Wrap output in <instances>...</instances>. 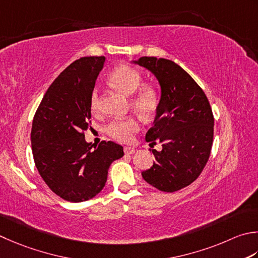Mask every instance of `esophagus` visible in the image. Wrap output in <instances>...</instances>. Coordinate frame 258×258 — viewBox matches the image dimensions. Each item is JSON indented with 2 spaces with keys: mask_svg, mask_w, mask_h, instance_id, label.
Masks as SVG:
<instances>
[{
  "mask_svg": "<svg viewBox=\"0 0 258 258\" xmlns=\"http://www.w3.org/2000/svg\"><path fill=\"white\" fill-rule=\"evenodd\" d=\"M135 152V149L134 148H131V146H125L124 148V153L125 154H133Z\"/></svg>",
  "mask_w": 258,
  "mask_h": 258,
  "instance_id": "1",
  "label": "esophagus"
}]
</instances>
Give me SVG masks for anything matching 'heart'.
<instances>
[{"instance_id": "heart-1", "label": "heart", "mask_w": 258, "mask_h": 258, "mask_svg": "<svg viewBox=\"0 0 258 258\" xmlns=\"http://www.w3.org/2000/svg\"><path fill=\"white\" fill-rule=\"evenodd\" d=\"M109 83L115 88L130 95V106L144 117L153 116L160 105V93L153 85L142 84L143 76L140 70L128 64H119L110 72L108 76ZM90 108L97 112L99 107L98 88L95 87L90 94ZM140 131V123L136 117H126L114 119L105 127V132L110 138L120 143H127Z\"/></svg>"}]
</instances>
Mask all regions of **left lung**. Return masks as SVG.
<instances>
[{"label":"left lung","mask_w":258,"mask_h":258,"mask_svg":"<svg viewBox=\"0 0 258 258\" xmlns=\"http://www.w3.org/2000/svg\"><path fill=\"white\" fill-rule=\"evenodd\" d=\"M135 63L152 72L161 86V99L153 126L145 135L153 165L143 179L164 192L189 185L203 172L214 140V114L204 90L179 64L168 59L141 57ZM151 150V149H150Z\"/></svg>","instance_id":"obj_1"}]
</instances>
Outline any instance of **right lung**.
I'll return each mask as SVG.
<instances>
[{
    "label": "right lung",
    "mask_w": 258,
    "mask_h": 258,
    "mask_svg": "<svg viewBox=\"0 0 258 258\" xmlns=\"http://www.w3.org/2000/svg\"><path fill=\"white\" fill-rule=\"evenodd\" d=\"M105 57H83L50 85L34 114L31 145L35 166L53 194L70 203L94 198L105 186L109 165L123 146L85 141L90 126V94Z\"/></svg>",
    "instance_id": "add662e5"
}]
</instances>
